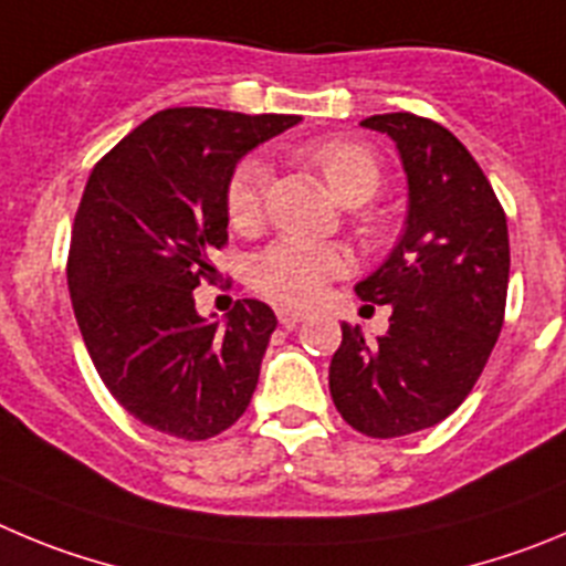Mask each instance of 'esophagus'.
<instances>
[{"mask_svg": "<svg viewBox=\"0 0 566 566\" xmlns=\"http://www.w3.org/2000/svg\"><path fill=\"white\" fill-rule=\"evenodd\" d=\"M276 315H279V324H284V327H295L298 321L307 318L304 310H295V307H279Z\"/></svg>", "mask_w": 566, "mask_h": 566, "instance_id": "1", "label": "esophagus"}]
</instances>
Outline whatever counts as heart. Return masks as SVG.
<instances>
[{"mask_svg":"<svg viewBox=\"0 0 566 566\" xmlns=\"http://www.w3.org/2000/svg\"><path fill=\"white\" fill-rule=\"evenodd\" d=\"M310 163L324 175L329 191L344 206H360L380 186V160L355 140H324L310 146ZM268 166L248 157L226 182V217L237 231H253L262 220V191ZM349 271V253L340 245L276 239L251 264V284L273 302L307 304L318 298L333 276Z\"/></svg>","mask_w":566,"mask_h":566,"instance_id":"obj_1","label":"heart"}]
</instances>
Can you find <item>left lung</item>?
Returning <instances> with one entry per match:
<instances>
[{
	"label": "left lung",
	"instance_id": "left-lung-1",
	"mask_svg": "<svg viewBox=\"0 0 566 566\" xmlns=\"http://www.w3.org/2000/svg\"><path fill=\"white\" fill-rule=\"evenodd\" d=\"M389 135L409 186L406 228L378 271L355 284L389 304L375 340L340 324L329 395L355 431L406 437L446 420L482 375L502 329L511 273L505 211L471 151L411 112L360 120Z\"/></svg>",
	"mask_w": 566,
	"mask_h": 566
}]
</instances>
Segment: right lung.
<instances>
[{
	"mask_svg": "<svg viewBox=\"0 0 566 566\" xmlns=\"http://www.w3.org/2000/svg\"><path fill=\"white\" fill-rule=\"evenodd\" d=\"M298 120L163 109L86 180L67 264L75 321L112 397L155 431L208 440L251 403L276 315L242 298L226 321L206 318L195 287L217 276L231 171Z\"/></svg>",
	"mask_w": 566,
	"mask_h": 566,
	"instance_id": "obj_1",
	"label": "right lung"
}]
</instances>
